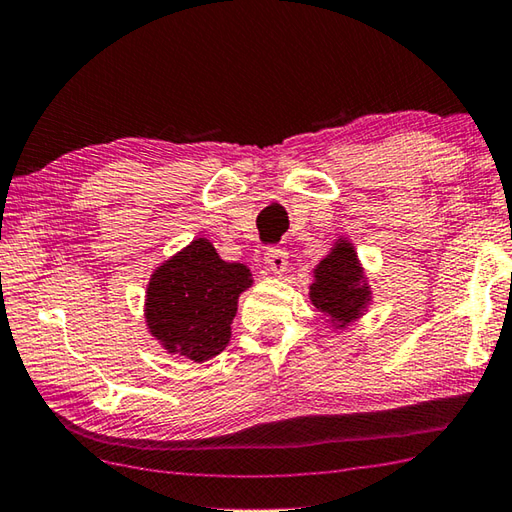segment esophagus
<instances>
[{"label":"esophagus","instance_id":"34e87169","mask_svg":"<svg viewBox=\"0 0 512 512\" xmlns=\"http://www.w3.org/2000/svg\"><path fill=\"white\" fill-rule=\"evenodd\" d=\"M265 265H267V272L272 274H283L287 269V252L281 247H269L265 252Z\"/></svg>","mask_w":512,"mask_h":512}]
</instances>
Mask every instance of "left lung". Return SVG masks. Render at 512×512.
I'll return each mask as SVG.
<instances>
[{"instance_id":"1","label":"left lung","mask_w":512,"mask_h":512,"mask_svg":"<svg viewBox=\"0 0 512 512\" xmlns=\"http://www.w3.org/2000/svg\"><path fill=\"white\" fill-rule=\"evenodd\" d=\"M310 301L334 330H343L368 312L372 289L350 240H336L330 254L314 267Z\"/></svg>"}]
</instances>
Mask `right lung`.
<instances>
[{"mask_svg":"<svg viewBox=\"0 0 512 512\" xmlns=\"http://www.w3.org/2000/svg\"><path fill=\"white\" fill-rule=\"evenodd\" d=\"M254 278L243 263H227L207 238H196L156 267L144 296L149 334L169 354L202 363L231 339L238 296Z\"/></svg>","mask_w":512,"mask_h":512,"instance_id":"obj_1","label":"right lung"}]
</instances>
